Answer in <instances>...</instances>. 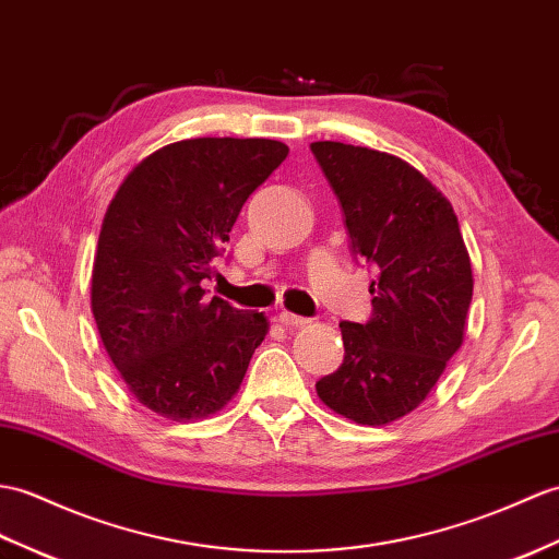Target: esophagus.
Listing matches in <instances>:
<instances>
[{
    "mask_svg": "<svg viewBox=\"0 0 559 559\" xmlns=\"http://www.w3.org/2000/svg\"><path fill=\"white\" fill-rule=\"evenodd\" d=\"M278 323H281V326H285V329H300V326H307L309 319L297 317V314H293V311H281Z\"/></svg>",
    "mask_w": 559,
    "mask_h": 559,
    "instance_id": "1",
    "label": "esophagus"
}]
</instances>
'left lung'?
Here are the masks:
<instances>
[{"mask_svg": "<svg viewBox=\"0 0 559 559\" xmlns=\"http://www.w3.org/2000/svg\"><path fill=\"white\" fill-rule=\"evenodd\" d=\"M311 152L341 200L349 248L379 274L371 319L341 323L345 359L317 395L355 424H391L421 405L464 341L469 252L452 204L407 162L331 140Z\"/></svg>", "mask_w": 559, "mask_h": 559, "instance_id": "obj_1", "label": "left lung"}]
</instances>
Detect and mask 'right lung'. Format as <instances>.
<instances>
[{
	"instance_id": "right-lung-1",
	"label": "right lung",
	"mask_w": 559,
	"mask_h": 559,
	"mask_svg": "<svg viewBox=\"0 0 559 559\" xmlns=\"http://www.w3.org/2000/svg\"><path fill=\"white\" fill-rule=\"evenodd\" d=\"M285 157L278 140H180L142 159L104 214L95 323L128 391L159 417L204 419L228 405L269 333L262 311L206 300L202 281Z\"/></svg>"
}]
</instances>
